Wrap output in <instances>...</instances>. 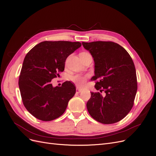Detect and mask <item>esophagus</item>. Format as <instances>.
Instances as JSON below:
<instances>
[{"label": "esophagus", "instance_id": "obj_1", "mask_svg": "<svg viewBox=\"0 0 156 156\" xmlns=\"http://www.w3.org/2000/svg\"><path fill=\"white\" fill-rule=\"evenodd\" d=\"M81 91H82V89H81V88H78V87H76V92L77 94H80Z\"/></svg>", "mask_w": 156, "mask_h": 156}]
</instances>
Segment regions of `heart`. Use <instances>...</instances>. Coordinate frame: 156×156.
Masks as SVG:
<instances>
[{
    "instance_id": "1",
    "label": "heart",
    "mask_w": 156,
    "mask_h": 156,
    "mask_svg": "<svg viewBox=\"0 0 156 156\" xmlns=\"http://www.w3.org/2000/svg\"><path fill=\"white\" fill-rule=\"evenodd\" d=\"M87 78L88 76L87 75H76L71 78V80L73 82L76 84L78 86L83 87L85 85Z\"/></svg>"
}]
</instances>
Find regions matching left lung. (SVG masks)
Wrapping results in <instances>:
<instances>
[{"label": "left lung", "mask_w": 156, "mask_h": 156, "mask_svg": "<svg viewBox=\"0 0 156 156\" xmlns=\"http://www.w3.org/2000/svg\"><path fill=\"white\" fill-rule=\"evenodd\" d=\"M95 62V88L90 92L87 110L94 119L112 124L123 119L133 108L137 91L135 67L125 49L113 42H82ZM104 91L105 97L100 94Z\"/></svg>", "instance_id": "obj_1"}]
</instances>
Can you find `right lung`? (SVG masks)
I'll use <instances>...</instances> for the list:
<instances>
[{
	"label": "right lung",
	"instance_id": "1",
	"mask_svg": "<svg viewBox=\"0 0 156 156\" xmlns=\"http://www.w3.org/2000/svg\"><path fill=\"white\" fill-rule=\"evenodd\" d=\"M81 46L79 42L44 41L24 57L18 84L24 107L36 118L52 121L66 109L76 87L69 81L54 87L52 80L59 76L67 57Z\"/></svg>",
	"mask_w": 156,
	"mask_h": 156
}]
</instances>
